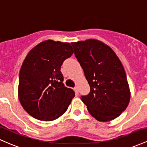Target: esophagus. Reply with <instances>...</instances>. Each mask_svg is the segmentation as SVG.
<instances>
[{"label":"esophagus","instance_id":"esophagus-1","mask_svg":"<svg viewBox=\"0 0 147 147\" xmlns=\"http://www.w3.org/2000/svg\"><path fill=\"white\" fill-rule=\"evenodd\" d=\"M74 91H75L76 94H78L79 91H78V87L76 86L75 87H74Z\"/></svg>","mask_w":147,"mask_h":147}]
</instances>
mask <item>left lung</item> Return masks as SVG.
Segmentation results:
<instances>
[{
    "label": "left lung",
    "instance_id": "left-lung-1",
    "mask_svg": "<svg viewBox=\"0 0 147 147\" xmlns=\"http://www.w3.org/2000/svg\"><path fill=\"white\" fill-rule=\"evenodd\" d=\"M71 45L90 87V94L80 98L89 113L102 122L118 117L131 98L121 61L109 46L97 39L72 42Z\"/></svg>",
    "mask_w": 147,
    "mask_h": 147
}]
</instances>
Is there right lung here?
Wrapping results in <instances>:
<instances>
[{
	"mask_svg": "<svg viewBox=\"0 0 147 147\" xmlns=\"http://www.w3.org/2000/svg\"><path fill=\"white\" fill-rule=\"evenodd\" d=\"M74 53L69 43L44 41L28 53L20 69L18 95L32 117L53 121L67 111L75 93L63 84L62 63Z\"/></svg>",
	"mask_w": 147,
	"mask_h": 147,
	"instance_id": "obj_1",
	"label": "right lung"
}]
</instances>
